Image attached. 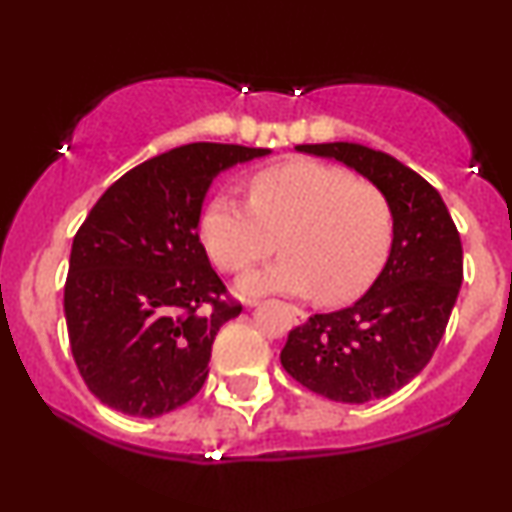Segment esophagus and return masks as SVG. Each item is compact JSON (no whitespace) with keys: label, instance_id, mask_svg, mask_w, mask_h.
Masks as SVG:
<instances>
[{"label":"esophagus","instance_id":"1","mask_svg":"<svg viewBox=\"0 0 512 512\" xmlns=\"http://www.w3.org/2000/svg\"><path fill=\"white\" fill-rule=\"evenodd\" d=\"M288 312H291V317H293V322H295V324H303L305 319H307V312L303 310V307L288 305Z\"/></svg>","mask_w":512,"mask_h":512}]
</instances>
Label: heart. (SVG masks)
I'll use <instances>...</instances> for the list:
<instances>
[{
  "instance_id": "heart-1",
  "label": "heart",
  "mask_w": 512,
  "mask_h": 512,
  "mask_svg": "<svg viewBox=\"0 0 512 512\" xmlns=\"http://www.w3.org/2000/svg\"><path fill=\"white\" fill-rule=\"evenodd\" d=\"M248 202L217 193L205 205L200 240L221 272L286 250L245 276L243 295L315 293L326 305L348 303L377 279L393 243V209L377 186L350 171L293 159L257 171Z\"/></svg>"
}]
</instances>
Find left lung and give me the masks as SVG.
<instances>
[{
	"label": "left lung",
	"mask_w": 512,
	"mask_h": 512,
	"mask_svg": "<svg viewBox=\"0 0 512 512\" xmlns=\"http://www.w3.org/2000/svg\"><path fill=\"white\" fill-rule=\"evenodd\" d=\"M343 162L389 197L393 243L369 291L346 310L295 326L281 365L336 403L386 398L427 367L463 283V245L436 188L386 152L357 143L298 145Z\"/></svg>",
	"instance_id": "1"
}]
</instances>
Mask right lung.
<instances>
[{
    "label": "right lung",
    "mask_w": 512,
    "mask_h": 512,
    "mask_svg": "<svg viewBox=\"0 0 512 512\" xmlns=\"http://www.w3.org/2000/svg\"><path fill=\"white\" fill-rule=\"evenodd\" d=\"M264 147L190 143L112 183L73 238L64 315L92 396L133 417L181 408L205 384L221 324L240 315L197 236L214 176Z\"/></svg>",
    "instance_id": "right-lung-1"
}]
</instances>
